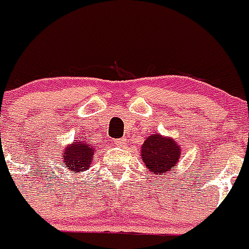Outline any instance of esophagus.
<instances>
[{"instance_id": "obj_1", "label": "esophagus", "mask_w": 249, "mask_h": 249, "mask_svg": "<svg viewBox=\"0 0 249 249\" xmlns=\"http://www.w3.org/2000/svg\"><path fill=\"white\" fill-rule=\"evenodd\" d=\"M126 143H128V139L126 138H120V139H116V141H115V144L119 145V147H125V145H126Z\"/></svg>"}]
</instances>
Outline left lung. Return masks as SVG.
<instances>
[{"label":"left lung","instance_id":"obj_1","mask_svg":"<svg viewBox=\"0 0 249 249\" xmlns=\"http://www.w3.org/2000/svg\"><path fill=\"white\" fill-rule=\"evenodd\" d=\"M181 156V147L171 137L149 134L141 147V159L149 173L166 175L175 169Z\"/></svg>","mask_w":249,"mask_h":249}]
</instances>
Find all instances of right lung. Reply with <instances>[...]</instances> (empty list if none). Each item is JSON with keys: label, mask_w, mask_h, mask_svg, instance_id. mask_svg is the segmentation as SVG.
<instances>
[{"label": "right lung", "mask_w": 249, "mask_h": 249, "mask_svg": "<svg viewBox=\"0 0 249 249\" xmlns=\"http://www.w3.org/2000/svg\"><path fill=\"white\" fill-rule=\"evenodd\" d=\"M97 149L98 148L88 143V141L76 139L70 145H66L62 151V166L71 173L89 170Z\"/></svg>", "instance_id": "add662e5"}]
</instances>
